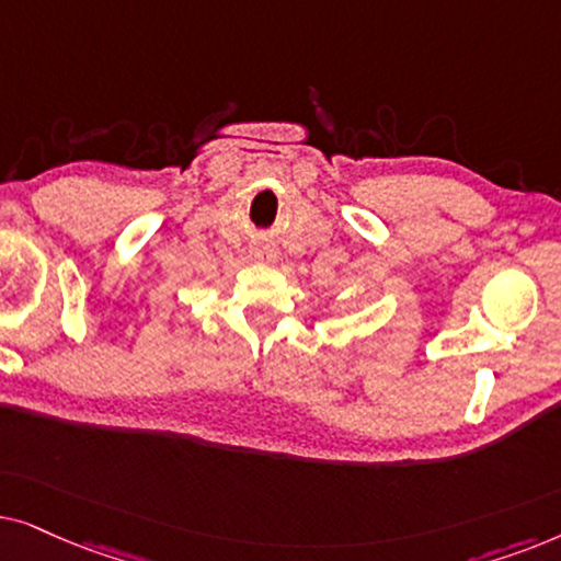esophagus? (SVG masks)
Wrapping results in <instances>:
<instances>
[{
  "label": "esophagus",
  "mask_w": 561,
  "mask_h": 561,
  "mask_svg": "<svg viewBox=\"0 0 561 561\" xmlns=\"http://www.w3.org/2000/svg\"><path fill=\"white\" fill-rule=\"evenodd\" d=\"M253 259H259V261H274L276 259V249L274 245H268V243H259V245H253Z\"/></svg>",
  "instance_id": "34e87169"
}]
</instances>
